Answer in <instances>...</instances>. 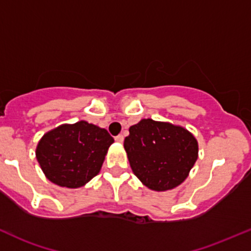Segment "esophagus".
I'll return each mask as SVG.
<instances>
[{"mask_svg":"<svg viewBox=\"0 0 251 251\" xmlns=\"http://www.w3.org/2000/svg\"><path fill=\"white\" fill-rule=\"evenodd\" d=\"M115 142H117V143H123L124 142V136H123V134H119V136H117V137H115Z\"/></svg>","mask_w":251,"mask_h":251,"instance_id":"34e87169","label":"esophagus"}]
</instances>
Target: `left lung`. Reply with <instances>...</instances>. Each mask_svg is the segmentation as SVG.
<instances>
[{
	"mask_svg": "<svg viewBox=\"0 0 251 251\" xmlns=\"http://www.w3.org/2000/svg\"><path fill=\"white\" fill-rule=\"evenodd\" d=\"M124 140L134 175L152 191L182 183L198 158V142L180 126L143 119L131 126Z\"/></svg>",
	"mask_w": 251,
	"mask_h": 251,
	"instance_id": "left-lung-1",
	"label": "left lung"
}]
</instances>
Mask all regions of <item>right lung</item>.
<instances>
[{
	"instance_id": "obj_1",
	"label": "right lung",
	"mask_w": 251,
	"mask_h": 251,
	"mask_svg": "<svg viewBox=\"0 0 251 251\" xmlns=\"http://www.w3.org/2000/svg\"><path fill=\"white\" fill-rule=\"evenodd\" d=\"M113 142L104 128L82 120L48 132L40 139L35 155L51 182L78 188L99 174Z\"/></svg>"
}]
</instances>
